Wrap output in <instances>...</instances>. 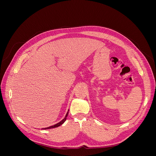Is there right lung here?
<instances>
[{"mask_svg": "<svg viewBox=\"0 0 156 156\" xmlns=\"http://www.w3.org/2000/svg\"><path fill=\"white\" fill-rule=\"evenodd\" d=\"M68 111H69V110H68ZM68 112L66 113V116H65V117H64V119L63 120H61L60 122H59L58 123L56 124H55V125H53V126H51L48 127H45V128H42V129H51V128H55V127H57L60 126V125H62V124L64 123V122L66 120L67 116H68Z\"/></svg>", "mask_w": 156, "mask_h": 156, "instance_id": "right-lung-1", "label": "right lung"}]
</instances>
